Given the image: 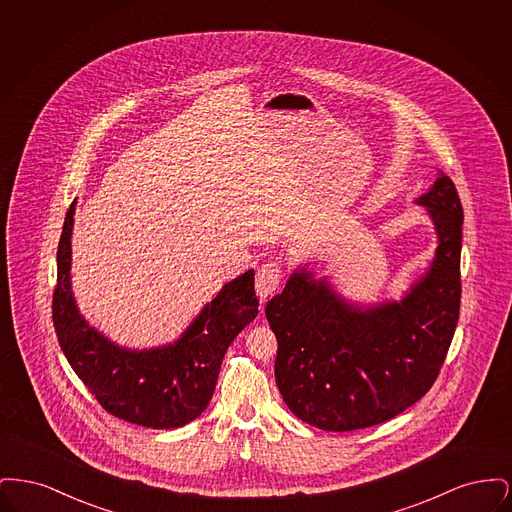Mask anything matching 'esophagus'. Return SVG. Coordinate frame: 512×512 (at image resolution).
<instances>
[{"mask_svg": "<svg viewBox=\"0 0 512 512\" xmlns=\"http://www.w3.org/2000/svg\"><path fill=\"white\" fill-rule=\"evenodd\" d=\"M282 282V268L274 261H268L263 267H259L255 274V292L261 299V303L267 299L268 295L276 292Z\"/></svg>", "mask_w": 512, "mask_h": 512, "instance_id": "34e87169", "label": "esophagus"}]
</instances>
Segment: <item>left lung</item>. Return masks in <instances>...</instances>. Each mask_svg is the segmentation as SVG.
<instances>
[{"mask_svg":"<svg viewBox=\"0 0 512 512\" xmlns=\"http://www.w3.org/2000/svg\"><path fill=\"white\" fill-rule=\"evenodd\" d=\"M416 203L436 224L438 249L399 303L361 309L305 268L267 303L278 340V390L290 411L315 428L351 432L386 422L438 378L461 309L463 207L443 172Z\"/></svg>","mask_w":512,"mask_h":512,"instance_id":"obj_1","label":"left lung"}]
</instances>
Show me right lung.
<instances>
[{"mask_svg": "<svg viewBox=\"0 0 512 512\" xmlns=\"http://www.w3.org/2000/svg\"><path fill=\"white\" fill-rule=\"evenodd\" d=\"M71 203L57 247L53 326L59 345L82 384L107 413L126 422L169 430L192 422L213 397L220 363L232 340L257 317L253 270L228 282L203 307L180 340L165 347L132 351L92 328L71 292Z\"/></svg>", "mask_w": 512, "mask_h": 512, "instance_id": "right-lung-1", "label": "right lung"}]
</instances>
